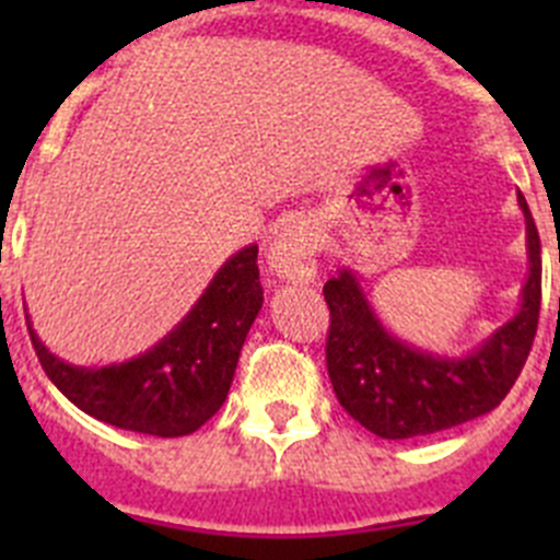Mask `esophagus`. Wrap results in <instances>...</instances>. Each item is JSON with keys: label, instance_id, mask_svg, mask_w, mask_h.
I'll return each mask as SVG.
<instances>
[{"label": "esophagus", "instance_id": "obj_1", "mask_svg": "<svg viewBox=\"0 0 560 560\" xmlns=\"http://www.w3.org/2000/svg\"><path fill=\"white\" fill-rule=\"evenodd\" d=\"M269 271L289 283L316 277V230L308 219H294L277 232L269 246Z\"/></svg>", "mask_w": 560, "mask_h": 560}]
</instances>
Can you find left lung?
<instances>
[{
	"label": "left lung",
	"instance_id": "left-lung-1",
	"mask_svg": "<svg viewBox=\"0 0 560 560\" xmlns=\"http://www.w3.org/2000/svg\"><path fill=\"white\" fill-rule=\"evenodd\" d=\"M527 224V280L516 314L465 355L420 350L389 334L350 269L325 283L330 330L328 375L345 412L384 440L443 432L491 412L530 355L541 311V241L518 192Z\"/></svg>",
	"mask_w": 560,
	"mask_h": 560
}]
</instances>
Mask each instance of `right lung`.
Masks as SVG:
<instances>
[{
  "mask_svg": "<svg viewBox=\"0 0 560 560\" xmlns=\"http://www.w3.org/2000/svg\"><path fill=\"white\" fill-rule=\"evenodd\" d=\"M264 305L257 244L226 260L187 316L151 350L108 368H75L27 330L47 378L78 409L117 429L182 438L201 429L230 393L237 355Z\"/></svg>",
  "mask_w": 560,
  "mask_h": 560,
  "instance_id": "add662e5",
  "label": "right lung"
}]
</instances>
